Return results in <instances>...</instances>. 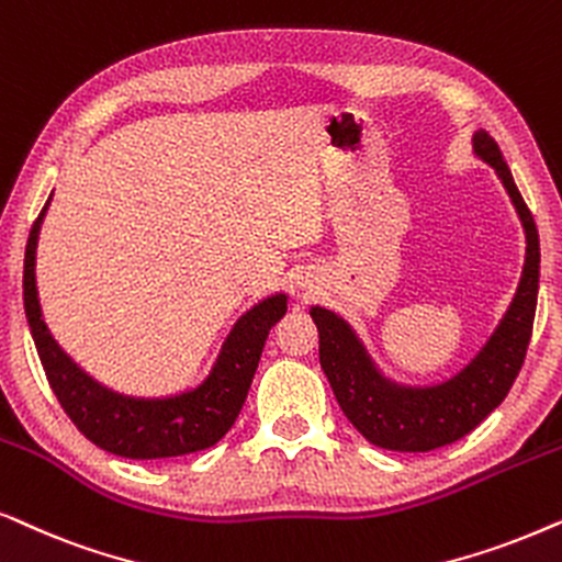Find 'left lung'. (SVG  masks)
<instances>
[{"label":"left lung","mask_w":562,"mask_h":562,"mask_svg":"<svg viewBox=\"0 0 562 562\" xmlns=\"http://www.w3.org/2000/svg\"><path fill=\"white\" fill-rule=\"evenodd\" d=\"M477 159L491 164L504 182L508 198L519 213L527 234V257L519 288L506 316L485 347L470 359L458 375L437 385L411 387L387 380L351 331L347 321L334 311L313 305L311 318L318 328V357L344 416L355 424L368 442L395 452H429L465 437L501 406L512 391L529 339H532L537 290H540V236L532 213L516 190L501 148L485 131L473 136Z\"/></svg>","instance_id":"obj_1"}]
</instances>
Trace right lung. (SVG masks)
I'll use <instances>...</instances> for the list:
<instances>
[{"instance_id":"1","label":"right lung","mask_w":562,"mask_h":562,"mask_svg":"<svg viewBox=\"0 0 562 562\" xmlns=\"http://www.w3.org/2000/svg\"><path fill=\"white\" fill-rule=\"evenodd\" d=\"M48 203L27 236L22 297H25V316L37 357H41L48 383L66 416L89 442L117 454V458H179V454L213 447L226 437L244 406L269 328L288 311L285 293L267 297L236 321L228 339L223 341L211 375L194 391L169 395V398H133V395L115 393L89 378L58 347L43 321L35 288V249Z\"/></svg>"}]
</instances>
